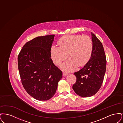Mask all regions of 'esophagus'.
<instances>
[{"label": "esophagus", "mask_w": 123, "mask_h": 123, "mask_svg": "<svg viewBox=\"0 0 123 123\" xmlns=\"http://www.w3.org/2000/svg\"><path fill=\"white\" fill-rule=\"evenodd\" d=\"M68 74V73L67 72H63V75L64 76H67Z\"/></svg>", "instance_id": "34e87169"}]
</instances>
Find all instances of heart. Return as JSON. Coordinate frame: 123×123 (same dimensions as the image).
<instances>
[{"instance_id":"b5f03b06","label":"heart","mask_w":123,"mask_h":123,"mask_svg":"<svg viewBox=\"0 0 123 123\" xmlns=\"http://www.w3.org/2000/svg\"><path fill=\"white\" fill-rule=\"evenodd\" d=\"M59 47L53 45L50 53L54 64L60 65L67 58L69 60L63 64L67 70H73L77 66H82L88 63L93 50V43L88 36L81 35L62 36L58 42Z\"/></svg>"}]
</instances>
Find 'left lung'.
<instances>
[{
	"mask_svg": "<svg viewBox=\"0 0 123 123\" xmlns=\"http://www.w3.org/2000/svg\"><path fill=\"white\" fill-rule=\"evenodd\" d=\"M93 43L92 56L84 66L74 73L76 82L72 88L75 92L83 97H88L96 94L101 87L105 74L106 60L102 43L91 33Z\"/></svg>",
	"mask_w": 123,
	"mask_h": 123,
	"instance_id": "8db88e82",
	"label": "left lung"
}]
</instances>
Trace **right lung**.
Here are the masks:
<instances>
[{
  "label": "right lung",
  "instance_id": "1",
  "mask_svg": "<svg viewBox=\"0 0 123 123\" xmlns=\"http://www.w3.org/2000/svg\"><path fill=\"white\" fill-rule=\"evenodd\" d=\"M54 36H39L27 42L18 56V68L23 87L30 96L39 100L50 99L62 77V71L51 58Z\"/></svg>",
  "mask_w": 123,
  "mask_h": 123
}]
</instances>
